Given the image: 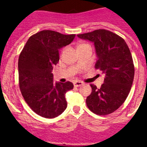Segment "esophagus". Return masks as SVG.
Here are the masks:
<instances>
[{"instance_id":"34e87169","label":"esophagus","mask_w":147,"mask_h":147,"mask_svg":"<svg viewBox=\"0 0 147 147\" xmlns=\"http://www.w3.org/2000/svg\"><path fill=\"white\" fill-rule=\"evenodd\" d=\"M82 84H83V83L82 82H80V81H76V82H74V87H76V88L81 86Z\"/></svg>"}]
</instances>
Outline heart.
Listing matches in <instances>:
<instances>
[{"instance_id":"1","label":"heart","mask_w":147,"mask_h":147,"mask_svg":"<svg viewBox=\"0 0 147 147\" xmlns=\"http://www.w3.org/2000/svg\"><path fill=\"white\" fill-rule=\"evenodd\" d=\"M85 45V44H81V45H80L79 46H81V45Z\"/></svg>"}]
</instances>
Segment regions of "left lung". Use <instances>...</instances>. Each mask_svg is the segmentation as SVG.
Returning <instances> with one entry per match:
<instances>
[{"label":"left lung","mask_w":147,"mask_h":147,"mask_svg":"<svg viewBox=\"0 0 147 147\" xmlns=\"http://www.w3.org/2000/svg\"><path fill=\"white\" fill-rule=\"evenodd\" d=\"M77 36L94 43L98 57L95 68L105 74L101 88L90 85L92 92L87 97V106L97 115L112 113L128 96L134 79L135 67L129 47L124 39L108 30H95Z\"/></svg>","instance_id":"left-lung-1"}]
</instances>
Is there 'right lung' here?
Instances as JSON below:
<instances>
[{
	"mask_svg": "<svg viewBox=\"0 0 147 147\" xmlns=\"http://www.w3.org/2000/svg\"><path fill=\"white\" fill-rule=\"evenodd\" d=\"M75 34L43 30L29 37L18 59L19 86L30 108L47 119L55 118L67 107L66 92L71 82H53V66L59 60V49L69 45Z\"/></svg>",
	"mask_w": 147,
	"mask_h": 147,
	"instance_id": "right-lung-1",
	"label": "right lung"
}]
</instances>
